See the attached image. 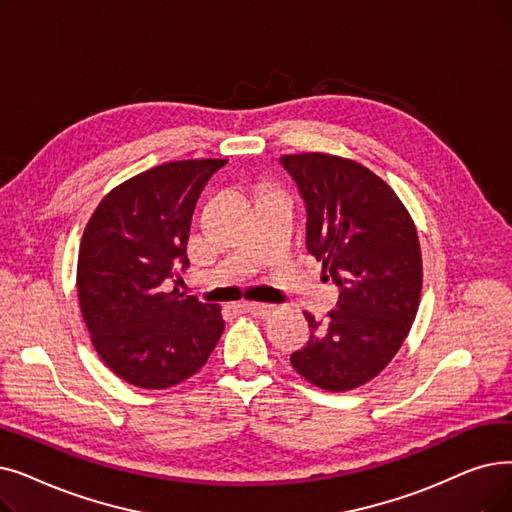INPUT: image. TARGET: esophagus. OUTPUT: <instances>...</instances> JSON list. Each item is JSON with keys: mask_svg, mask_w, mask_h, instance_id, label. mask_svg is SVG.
I'll use <instances>...</instances> for the list:
<instances>
[{"mask_svg": "<svg viewBox=\"0 0 512 512\" xmlns=\"http://www.w3.org/2000/svg\"><path fill=\"white\" fill-rule=\"evenodd\" d=\"M242 309H247L249 314H253V316H259V318H265V316H270L272 311L276 309L272 303H242Z\"/></svg>", "mask_w": 512, "mask_h": 512, "instance_id": "1", "label": "esophagus"}]
</instances>
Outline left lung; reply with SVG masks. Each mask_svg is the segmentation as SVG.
Wrapping results in <instances>:
<instances>
[{"instance_id":"8db88e82","label":"left lung","mask_w":512,"mask_h":512,"mask_svg":"<svg viewBox=\"0 0 512 512\" xmlns=\"http://www.w3.org/2000/svg\"><path fill=\"white\" fill-rule=\"evenodd\" d=\"M280 165L307 211V251L339 286L324 322L305 314L311 337L293 368L326 391L374 379L406 341L422 288L416 228L395 192L364 165L307 152Z\"/></svg>"}]
</instances>
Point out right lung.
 <instances>
[{
  "label": "right lung",
  "instance_id": "right-lung-1",
  "mask_svg": "<svg viewBox=\"0 0 512 512\" xmlns=\"http://www.w3.org/2000/svg\"><path fill=\"white\" fill-rule=\"evenodd\" d=\"M221 159L175 161L115 188L87 224L77 263V293L92 343L119 379L165 389L201 370L224 318L215 303L184 297L171 284L188 259L198 196Z\"/></svg>",
  "mask_w": 512,
  "mask_h": 512
}]
</instances>
